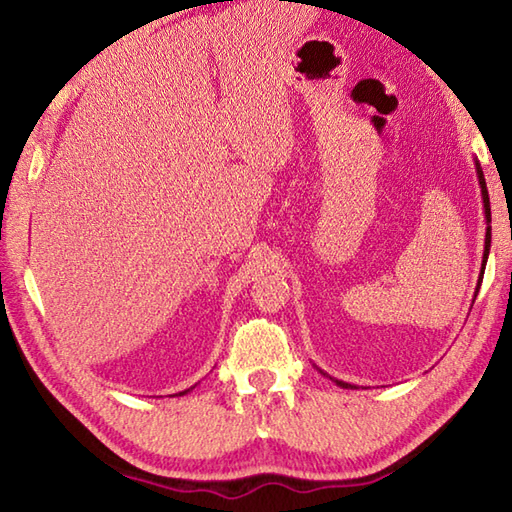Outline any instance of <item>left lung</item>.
<instances>
[{
  "instance_id": "8db88e82",
  "label": "left lung",
  "mask_w": 512,
  "mask_h": 512,
  "mask_svg": "<svg viewBox=\"0 0 512 512\" xmlns=\"http://www.w3.org/2000/svg\"><path fill=\"white\" fill-rule=\"evenodd\" d=\"M475 171H477V180H480V189H482V200H484V215H486V239H484V257H482V273H480V279H477V288H475V297L477 292H480V286H482V279H484V268H486V259H488V253H491V200H488V189H486V180H484V171L480 167V162L475 160ZM323 374V372H321ZM334 380V378H332ZM336 385L339 387H354L350 383H343V380H334Z\"/></svg>"
}]
</instances>
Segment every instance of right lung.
Returning a JSON list of instances; mask_svg holds the SVG:
<instances>
[{
    "mask_svg": "<svg viewBox=\"0 0 512 512\" xmlns=\"http://www.w3.org/2000/svg\"><path fill=\"white\" fill-rule=\"evenodd\" d=\"M193 389V387H191ZM191 389H184V391H180V396H184V394H187V391H191Z\"/></svg>",
    "mask_w": 512,
    "mask_h": 512,
    "instance_id": "add662e5",
    "label": "right lung"
}]
</instances>
